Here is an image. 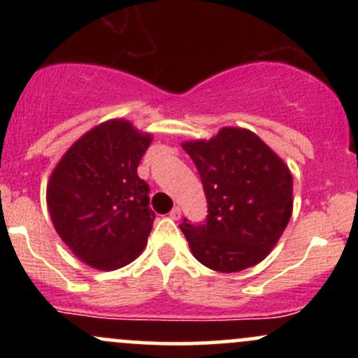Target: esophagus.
Masks as SVG:
<instances>
[{"label":"esophagus","instance_id":"34e87169","mask_svg":"<svg viewBox=\"0 0 358 358\" xmlns=\"http://www.w3.org/2000/svg\"><path fill=\"white\" fill-rule=\"evenodd\" d=\"M170 217H171V219H173V220H178L180 217H182V208H180V207H173V208H171Z\"/></svg>","mask_w":358,"mask_h":358}]
</instances>
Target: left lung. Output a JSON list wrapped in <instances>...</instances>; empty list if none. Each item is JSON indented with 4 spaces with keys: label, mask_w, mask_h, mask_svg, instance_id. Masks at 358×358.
I'll list each match as a JSON object with an SVG mask.
<instances>
[{
    "label": "left lung",
    "mask_w": 358,
    "mask_h": 358,
    "mask_svg": "<svg viewBox=\"0 0 358 358\" xmlns=\"http://www.w3.org/2000/svg\"><path fill=\"white\" fill-rule=\"evenodd\" d=\"M207 199V219H183L193 256L219 273L257 264L285 232L293 212V178L256 134L224 127L210 141L183 143Z\"/></svg>",
    "instance_id": "obj_1"
}]
</instances>
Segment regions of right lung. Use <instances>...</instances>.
Here are the masks:
<instances>
[{
    "mask_svg": "<svg viewBox=\"0 0 358 358\" xmlns=\"http://www.w3.org/2000/svg\"><path fill=\"white\" fill-rule=\"evenodd\" d=\"M150 143V134L114 119L73 143L53 170L47 188L53 227L92 268H122L145 249L155 212L138 165Z\"/></svg>",
    "mask_w": 358,
    "mask_h": 358,
    "instance_id": "right-lung-1",
    "label": "right lung"
}]
</instances>
